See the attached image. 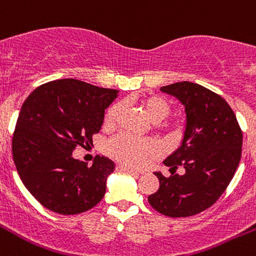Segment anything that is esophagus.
I'll use <instances>...</instances> for the list:
<instances>
[{"instance_id": "obj_1", "label": "esophagus", "mask_w": 256, "mask_h": 256, "mask_svg": "<svg viewBox=\"0 0 256 256\" xmlns=\"http://www.w3.org/2000/svg\"><path fill=\"white\" fill-rule=\"evenodd\" d=\"M118 169H120V170H124V172H128V173H130V174H134V176H140V174H142V172L136 170V169L130 168V166H118Z\"/></svg>"}]
</instances>
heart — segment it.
<instances>
[{
  "instance_id": "1",
  "label": "heart",
  "mask_w": 256,
  "mask_h": 256,
  "mask_svg": "<svg viewBox=\"0 0 256 256\" xmlns=\"http://www.w3.org/2000/svg\"><path fill=\"white\" fill-rule=\"evenodd\" d=\"M142 106L145 111L155 122L156 128H163L166 117L170 114L172 106L166 100L159 96H149L142 100ZM122 104H114L107 110L104 116V122L107 125H114L118 118ZM107 152L110 156L132 168H142L149 163L150 159L158 156L160 152V146L154 139H142L130 134H118L107 144Z\"/></svg>"
}]
</instances>
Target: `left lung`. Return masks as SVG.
Returning a JSON list of instances; mask_svg holds the SVG:
<instances>
[{"mask_svg":"<svg viewBox=\"0 0 256 256\" xmlns=\"http://www.w3.org/2000/svg\"><path fill=\"white\" fill-rule=\"evenodd\" d=\"M160 90L184 106L182 144L164 164L186 172L168 178L155 172L160 186L148 200L168 217L193 216L210 208L230 184L241 159L242 131L228 102L204 86L176 82Z\"/></svg>","mask_w":256,"mask_h":256,"instance_id":"obj_1","label":"left lung"}]
</instances>
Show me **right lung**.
I'll list each match as a JSON object with an SVG mask.
<instances>
[{
    "label": "right lung",
    "instance_id": "add662e5",
    "mask_svg": "<svg viewBox=\"0 0 256 256\" xmlns=\"http://www.w3.org/2000/svg\"><path fill=\"white\" fill-rule=\"evenodd\" d=\"M117 90L66 78L42 84L22 104L12 138V156L26 190L60 214L88 211L104 198L114 163L74 159L78 145L92 144Z\"/></svg>",
    "mask_w": 256,
    "mask_h": 256
}]
</instances>
